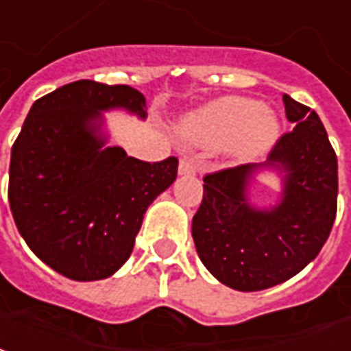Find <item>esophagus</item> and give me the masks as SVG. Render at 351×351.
<instances>
[{
    "instance_id": "esophagus-1",
    "label": "esophagus",
    "mask_w": 351,
    "mask_h": 351,
    "mask_svg": "<svg viewBox=\"0 0 351 351\" xmlns=\"http://www.w3.org/2000/svg\"><path fill=\"white\" fill-rule=\"evenodd\" d=\"M195 171H196V168L191 158H181L180 160V176H193Z\"/></svg>"
}]
</instances>
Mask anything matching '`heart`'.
I'll return each instance as SVG.
<instances>
[{
    "mask_svg": "<svg viewBox=\"0 0 351 351\" xmlns=\"http://www.w3.org/2000/svg\"><path fill=\"white\" fill-rule=\"evenodd\" d=\"M280 124L263 104L250 98H221L181 124L183 138L202 147L230 145L236 160L263 155L278 138Z\"/></svg>",
    "mask_w": 351,
    "mask_h": 351,
    "instance_id": "obj_1",
    "label": "heart"
}]
</instances>
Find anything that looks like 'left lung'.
<instances>
[{"mask_svg":"<svg viewBox=\"0 0 351 351\" xmlns=\"http://www.w3.org/2000/svg\"><path fill=\"white\" fill-rule=\"evenodd\" d=\"M283 106L293 132L278 140L267 162L208 173L193 217L204 267L236 291L268 289L299 274L322 251L337 217L339 162L325 126L287 94ZM263 169L282 176V195L270 208L249 200L250 180Z\"/></svg>","mask_w":351,"mask_h":351,"instance_id":"1","label":"left lung"}]
</instances>
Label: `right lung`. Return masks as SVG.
I'll return each instance as SVG.
<instances>
[{
    "instance_id": "right-lung-1",
    "label": "right lung",
    "mask_w": 351,
    "mask_h": 351,
    "mask_svg": "<svg viewBox=\"0 0 351 351\" xmlns=\"http://www.w3.org/2000/svg\"><path fill=\"white\" fill-rule=\"evenodd\" d=\"M111 109L147 117L143 94L128 84H64L34 101L11 151L16 228L45 265L75 282L123 267L147 208L178 178L176 156L151 164L106 145Z\"/></svg>"
}]
</instances>
